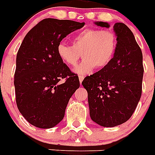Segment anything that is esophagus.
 <instances>
[{
	"mask_svg": "<svg viewBox=\"0 0 155 155\" xmlns=\"http://www.w3.org/2000/svg\"><path fill=\"white\" fill-rule=\"evenodd\" d=\"M84 79V76H79V81H80V83L81 84L82 81H83Z\"/></svg>",
	"mask_w": 155,
	"mask_h": 155,
	"instance_id": "1",
	"label": "esophagus"
}]
</instances>
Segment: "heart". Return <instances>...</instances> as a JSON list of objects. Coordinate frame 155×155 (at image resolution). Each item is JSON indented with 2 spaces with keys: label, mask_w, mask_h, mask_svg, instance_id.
<instances>
[{
  "label": "heart",
  "mask_w": 155,
  "mask_h": 155,
  "mask_svg": "<svg viewBox=\"0 0 155 155\" xmlns=\"http://www.w3.org/2000/svg\"><path fill=\"white\" fill-rule=\"evenodd\" d=\"M116 49L117 38L112 31L86 28L74 36L72 45H58L57 53L61 60L70 67L76 66L82 55L85 60L75 72L84 75L95 67H106L113 60Z\"/></svg>",
  "instance_id": "b5f03b06"
}]
</instances>
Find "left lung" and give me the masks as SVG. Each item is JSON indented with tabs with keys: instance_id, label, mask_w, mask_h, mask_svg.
Wrapping results in <instances>:
<instances>
[{
	"instance_id": "8db88e82",
	"label": "left lung",
	"mask_w": 155,
	"mask_h": 155,
	"mask_svg": "<svg viewBox=\"0 0 155 155\" xmlns=\"http://www.w3.org/2000/svg\"><path fill=\"white\" fill-rule=\"evenodd\" d=\"M95 25L109 28L107 22ZM117 49L106 67L87 76L82 85L88 93L91 119L114 127L130 118L140 100L143 78L142 53L133 33L123 23H115Z\"/></svg>"
}]
</instances>
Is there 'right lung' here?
Masks as SVG:
<instances>
[{
    "mask_svg": "<svg viewBox=\"0 0 155 155\" xmlns=\"http://www.w3.org/2000/svg\"><path fill=\"white\" fill-rule=\"evenodd\" d=\"M85 23L46 18L25 37L17 54L14 86L17 108L30 124L38 128L55 127L63 119L70 97L80 86L57 53L68 34ZM66 78L64 84L61 79Z\"/></svg>",
    "mask_w": 155,
    "mask_h": 155,
    "instance_id": "obj_1",
    "label": "right lung"
}]
</instances>
